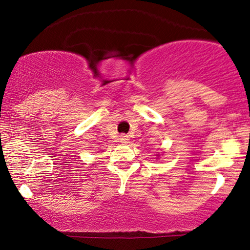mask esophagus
Wrapping results in <instances>:
<instances>
[{
  "label": "esophagus",
  "instance_id": "esophagus-1",
  "mask_svg": "<svg viewBox=\"0 0 250 250\" xmlns=\"http://www.w3.org/2000/svg\"><path fill=\"white\" fill-rule=\"evenodd\" d=\"M120 142L121 143H128L129 142V137L127 136V135H121V136H120Z\"/></svg>",
  "mask_w": 250,
  "mask_h": 250
}]
</instances>
